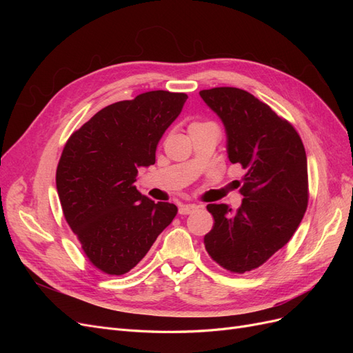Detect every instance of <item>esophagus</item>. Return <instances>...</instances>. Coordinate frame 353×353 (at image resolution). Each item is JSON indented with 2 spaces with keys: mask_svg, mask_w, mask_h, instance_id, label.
Segmentation results:
<instances>
[{
  "mask_svg": "<svg viewBox=\"0 0 353 353\" xmlns=\"http://www.w3.org/2000/svg\"><path fill=\"white\" fill-rule=\"evenodd\" d=\"M196 209H197L196 205H181L178 208V212L179 215H190V213H193Z\"/></svg>",
  "mask_w": 353,
  "mask_h": 353,
  "instance_id": "esophagus-1",
  "label": "esophagus"
}]
</instances>
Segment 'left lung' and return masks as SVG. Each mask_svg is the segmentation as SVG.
Masks as SVG:
<instances>
[{"label":"left lung","instance_id":"1","mask_svg":"<svg viewBox=\"0 0 353 353\" xmlns=\"http://www.w3.org/2000/svg\"><path fill=\"white\" fill-rule=\"evenodd\" d=\"M200 97L225 126L227 152L244 175L237 210L208 205L213 227L205 236L210 258L234 274L259 268L293 237L309 199L307 162L294 126L250 92L218 87Z\"/></svg>","mask_w":353,"mask_h":353}]
</instances>
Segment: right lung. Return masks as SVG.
I'll use <instances>...</instances> for the list:
<instances>
[{
	"mask_svg": "<svg viewBox=\"0 0 353 353\" xmlns=\"http://www.w3.org/2000/svg\"><path fill=\"white\" fill-rule=\"evenodd\" d=\"M184 92L148 91L113 103L74 131L56 172L63 215L90 262L123 275L150 250L176 215L134 185L138 168L156 162V147L183 110Z\"/></svg>",
	"mask_w": 353,
	"mask_h": 353,
	"instance_id": "right-lung-1",
	"label": "right lung"
}]
</instances>
